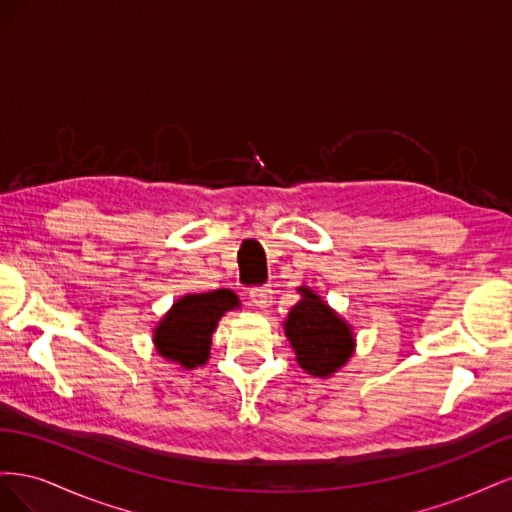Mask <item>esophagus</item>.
I'll return each instance as SVG.
<instances>
[{"instance_id": "34e87169", "label": "esophagus", "mask_w": 512, "mask_h": 512, "mask_svg": "<svg viewBox=\"0 0 512 512\" xmlns=\"http://www.w3.org/2000/svg\"><path fill=\"white\" fill-rule=\"evenodd\" d=\"M250 301H252V305H256L258 309H267V307L271 305V290H269L267 286L254 288V290L250 292Z\"/></svg>"}]
</instances>
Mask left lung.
Here are the masks:
<instances>
[{
  "mask_svg": "<svg viewBox=\"0 0 512 512\" xmlns=\"http://www.w3.org/2000/svg\"><path fill=\"white\" fill-rule=\"evenodd\" d=\"M297 290L301 299L284 320V335L305 374L331 378L354 354L352 327L318 292L309 286H299Z\"/></svg>",
  "mask_w": 512,
  "mask_h": 512,
  "instance_id": "obj_1",
  "label": "left lung"
}]
</instances>
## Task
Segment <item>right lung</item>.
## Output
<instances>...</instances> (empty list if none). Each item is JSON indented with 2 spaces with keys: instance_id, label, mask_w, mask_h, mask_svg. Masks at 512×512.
<instances>
[{
  "instance_id": "obj_1",
  "label": "right lung",
  "mask_w": 512,
  "mask_h": 512,
  "mask_svg": "<svg viewBox=\"0 0 512 512\" xmlns=\"http://www.w3.org/2000/svg\"><path fill=\"white\" fill-rule=\"evenodd\" d=\"M241 307L228 288L183 294L153 327V346L162 359L183 369H196L209 361L211 337L226 312Z\"/></svg>"
}]
</instances>
